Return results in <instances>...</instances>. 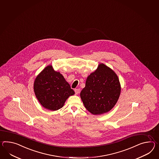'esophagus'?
Returning a JSON list of instances; mask_svg holds the SVG:
<instances>
[{"instance_id": "esophagus-1", "label": "esophagus", "mask_w": 159, "mask_h": 159, "mask_svg": "<svg viewBox=\"0 0 159 159\" xmlns=\"http://www.w3.org/2000/svg\"><path fill=\"white\" fill-rule=\"evenodd\" d=\"M80 89H75V93L76 94V95H78L79 94V93H80Z\"/></svg>"}]
</instances>
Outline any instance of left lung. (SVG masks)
<instances>
[{
  "mask_svg": "<svg viewBox=\"0 0 159 159\" xmlns=\"http://www.w3.org/2000/svg\"><path fill=\"white\" fill-rule=\"evenodd\" d=\"M120 93V83L116 74L107 66L100 64L88 76L80 98L86 109L97 115L111 110Z\"/></svg>",
  "mask_w": 159,
  "mask_h": 159,
  "instance_id": "1",
  "label": "left lung"
}]
</instances>
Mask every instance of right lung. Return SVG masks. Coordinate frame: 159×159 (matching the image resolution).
I'll return each mask as SVG.
<instances>
[{"label": "right lung", "instance_id": "1", "mask_svg": "<svg viewBox=\"0 0 159 159\" xmlns=\"http://www.w3.org/2000/svg\"><path fill=\"white\" fill-rule=\"evenodd\" d=\"M34 91L44 108L56 111L61 108L70 96L75 94L61 74L47 66L35 78Z\"/></svg>", "mask_w": 159, "mask_h": 159}]
</instances>
